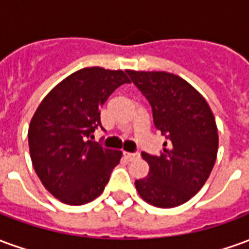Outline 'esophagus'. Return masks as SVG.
Returning a JSON list of instances; mask_svg holds the SVG:
<instances>
[{
	"label": "esophagus",
	"instance_id": "34e87169",
	"mask_svg": "<svg viewBox=\"0 0 249 249\" xmlns=\"http://www.w3.org/2000/svg\"><path fill=\"white\" fill-rule=\"evenodd\" d=\"M124 157L128 160V161H132L139 157V153H129V152H124Z\"/></svg>",
	"mask_w": 249,
	"mask_h": 249
}]
</instances>
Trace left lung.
Wrapping results in <instances>:
<instances>
[{
    "instance_id": "1",
    "label": "left lung",
    "mask_w": 249,
    "mask_h": 249,
    "mask_svg": "<svg viewBox=\"0 0 249 249\" xmlns=\"http://www.w3.org/2000/svg\"><path fill=\"white\" fill-rule=\"evenodd\" d=\"M152 107L153 123L168 142L160 156L142 152L148 176L136 180L141 198L159 208L187 203L208 180L219 136L205 98L184 78L168 71H126Z\"/></svg>"
}]
</instances>
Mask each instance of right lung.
I'll use <instances>...</instances> for the list:
<instances>
[{
    "label": "right lung",
    "mask_w": 249,
    "mask_h": 249,
    "mask_svg": "<svg viewBox=\"0 0 249 249\" xmlns=\"http://www.w3.org/2000/svg\"><path fill=\"white\" fill-rule=\"evenodd\" d=\"M126 82L124 71L84 68L57 84L33 114L30 159L41 183L62 203L82 205L98 197L120 162L123 152L89 137L101 126V107Z\"/></svg>",
    "instance_id": "add662e5"
}]
</instances>
